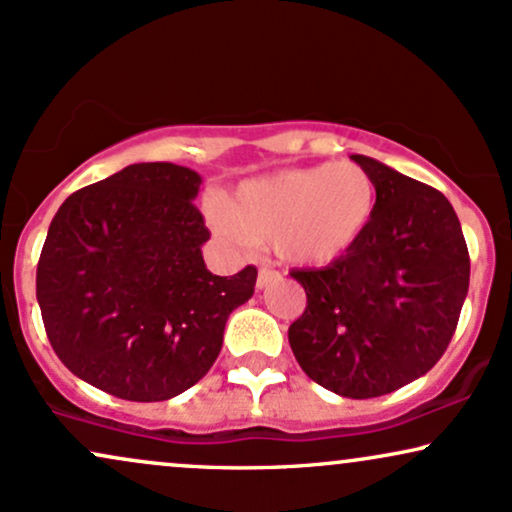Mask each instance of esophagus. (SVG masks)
Wrapping results in <instances>:
<instances>
[{
	"mask_svg": "<svg viewBox=\"0 0 512 512\" xmlns=\"http://www.w3.org/2000/svg\"><path fill=\"white\" fill-rule=\"evenodd\" d=\"M275 280H280V273H277V270L270 268L268 263H263L261 270H258L256 287H258V289H266V287L270 285V282H275Z\"/></svg>",
	"mask_w": 512,
	"mask_h": 512,
	"instance_id": "obj_1",
	"label": "esophagus"
}]
</instances>
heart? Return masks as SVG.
<instances>
[{
  "label": "heart",
  "mask_w": 512,
  "mask_h": 512,
  "mask_svg": "<svg viewBox=\"0 0 512 512\" xmlns=\"http://www.w3.org/2000/svg\"><path fill=\"white\" fill-rule=\"evenodd\" d=\"M375 206V180L363 166L315 163L239 182L213 225L232 242L275 246L294 266L318 268L361 242Z\"/></svg>",
  "instance_id": "heart-1"
}]
</instances>
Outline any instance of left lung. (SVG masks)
<instances>
[{
	"label": "left lung",
	"instance_id": "1",
	"mask_svg": "<svg viewBox=\"0 0 512 512\" xmlns=\"http://www.w3.org/2000/svg\"><path fill=\"white\" fill-rule=\"evenodd\" d=\"M351 159L375 180V216L339 261L292 273L308 304L289 346L320 387L375 399L444 356L468 296L470 256L444 194L370 156Z\"/></svg>",
	"mask_w": 512,
	"mask_h": 512
}]
</instances>
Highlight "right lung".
<instances>
[{
    "instance_id": "right-lung-1",
    "label": "right lung",
    "mask_w": 512,
    "mask_h": 512,
    "mask_svg": "<svg viewBox=\"0 0 512 512\" xmlns=\"http://www.w3.org/2000/svg\"><path fill=\"white\" fill-rule=\"evenodd\" d=\"M201 175L132 163L63 201L37 263V304L61 363L125 401H166L216 363L256 268H206Z\"/></svg>"
}]
</instances>
